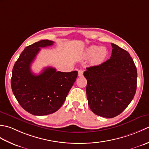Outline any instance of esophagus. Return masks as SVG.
I'll list each match as a JSON object with an SVG mask.
<instances>
[{
    "mask_svg": "<svg viewBox=\"0 0 149 149\" xmlns=\"http://www.w3.org/2000/svg\"><path fill=\"white\" fill-rule=\"evenodd\" d=\"M84 74V71L81 70V69H80V70L78 71V76L79 77H82Z\"/></svg>",
    "mask_w": 149,
    "mask_h": 149,
    "instance_id": "obj_1",
    "label": "esophagus"
}]
</instances>
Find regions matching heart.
<instances>
[{
    "label": "heart",
    "instance_id": "b5f03b06",
    "mask_svg": "<svg viewBox=\"0 0 149 149\" xmlns=\"http://www.w3.org/2000/svg\"><path fill=\"white\" fill-rule=\"evenodd\" d=\"M85 57L91 58L92 63L100 65L104 62L108 56V50L105 47H99L97 45H91L85 51Z\"/></svg>",
    "mask_w": 149,
    "mask_h": 149
}]
</instances>
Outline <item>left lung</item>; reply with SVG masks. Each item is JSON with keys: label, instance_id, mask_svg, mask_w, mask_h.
Here are the masks:
<instances>
[{"label": "left lung", "instance_id": "left-lung-1", "mask_svg": "<svg viewBox=\"0 0 149 149\" xmlns=\"http://www.w3.org/2000/svg\"><path fill=\"white\" fill-rule=\"evenodd\" d=\"M111 58L84 72L88 105L98 116L112 118L121 114L135 95L137 69L129 53L111 43Z\"/></svg>", "mask_w": 149, "mask_h": 149}]
</instances>
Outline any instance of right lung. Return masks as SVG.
Returning a JSON list of instances; mask_svg holds the SVG:
<instances>
[{
  "label": "right lung",
  "mask_w": 149,
  "mask_h": 149,
  "mask_svg": "<svg viewBox=\"0 0 149 149\" xmlns=\"http://www.w3.org/2000/svg\"><path fill=\"white\" fill-rule=\"evenodd\" d=\"M54 42L42 40L26 47L15 62L12 71L11 89L24 110L36 116L52 114L61 107L73 86L78 71H56L47 67L39 74H33L31 65L41 47Z\"/></svg>",
  "instance_id": "obj_1"
}]
</instances>
